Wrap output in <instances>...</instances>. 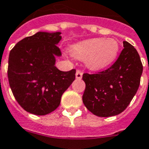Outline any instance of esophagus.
<instances>
[{
  "label": "esophagus",
  "instance_id": "esophagus-1",
  "mask_svg": "<svg viewBox=\"0 0 149 149\" xmlns=\"http://www.w3.org/2000/svg\"><path fill=\"white\" fill-rule=\"evenodd\" d=\"M82 76H83V72L81 70H77V72H76V78L78 79V80H81L82 78Z\"/></svg>",
  "mask_w": 149,
  "mask_h": 149
}]
</instances>
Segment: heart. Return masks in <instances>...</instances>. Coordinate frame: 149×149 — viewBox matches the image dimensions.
<instances>
[{"instance_id": "heart-1", "label": "heart", "mask_w": 149, "mask_h": 149, "mask_svg": "<svg viewBox=\"0 0 149 149\" xmlns=\"http://www.w3.org/2000/svg\"><path fill=\"white\" fill-rule=\"evenodd\" d=\"M71 51L77 58H85L88 68L100 70L114 61L118 53L119 45L112 38H93L72 45Z\"/></svg>"}]
</instances>
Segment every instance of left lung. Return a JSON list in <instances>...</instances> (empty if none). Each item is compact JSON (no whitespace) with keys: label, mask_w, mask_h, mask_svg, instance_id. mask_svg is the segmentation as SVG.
I'll use <instances>...</instances> for the list:
<instances>
[{"label":"left lung","mask_w":149,"mask_h":149,"mask_svg":"<svg viewBox=\"0 0 149 149\" xmlns=\"http://www.w3.org/2000/svg\"><path fill=\"white\" fill-rule=\"evenodd\" d=\"M117 60L106 70L84 73L83 103L94 115L108 117L121 113L136 93L143 65L136 49L124 41Z\"/></svg>","instance_id":"left-lung-1"}]
</instances>
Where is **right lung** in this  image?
<instances>
[{
    "mask_svg": "<svg viewBox=\"0 0 149 149\" xmlns=\"http://www.w3.org/2000/svg\"><path fill=\"white\" fill-rule=\"evenodd\" d=\"M61 40L59 32H38L20 40L9 52V86L18 104L32 114L44 116L56 109L75 80L76 69L63 72L55 66V56H61L56 45Z\"/></svg>",
    "mask_w": 149,
    "mask_h": 149,
    "instance_id": "add662e5",
    "label": "right lung"
}]
</instances>
